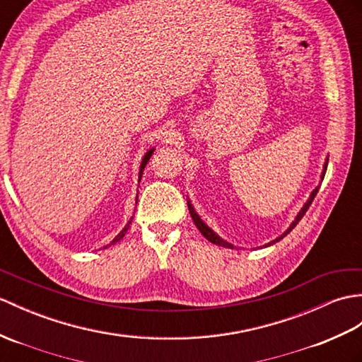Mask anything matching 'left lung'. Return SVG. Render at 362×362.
<instances>
[{
	"instance_id": "obj_1",
	"label": "left lung",
	"mask_w": 362,
	"mask_h": 362,
	"mask_svg": "<svg viewBox=\"0 0 362 362\" xmlns=\"http://www.w3.org/2000/svg\"><path fill=\"white\" fill-rule=\"evenodd\" d=\"M327 162H329V158H325V163H324V168H322V173H321V180H324V175H325V171H327ZM319 187H321V183L317 185V187L312 191V194H310V197H308V200L305 202L304 204V206L300 208V211L298 213V216L295 217V221H293L291 223H290V226L287 230H285L279 238H276L274 240H272V242H268V243H265L264 245V248H267V247H270V245H273V243H276V242H279L281 239H284L285 236H287V234L295 228V226L299 223V221L302 219V217H304V214L307 213V209L310 208V205H312V202H313V199H315V196L317 194V191H319ZM188 208H189V214H191V217H192V221H194V223H196V226L199 228V231L204 234V238H206L209 242L211 243H216V245H219V247H223V248H236L233 245V243H230V242H226V240H223L219 234H216L211 228H209V226L200 219V216L196 213V209H194V206L191 205V200H188ZM262 248V247H260Z\"/></svg>"
}]
</instances>
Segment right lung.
<instances>
[{
    "label": "right lung",
    "mask_w": 362,
    "mask_h": 362,
    "mask_svg": "<svg viewBox=\"0 0 362 362\" xmlns=\"http://www.w3.org/2000/svg\"><path fill=\"white\" fill-rule=\"evenodd\" d=\"M154 151H156V148H151V149H148V151H146L145 156H143V158H141V163H140V170H139V182H140V179H141L143 170H145V166H146V163L149 162V158H151V156H153ZM136 204H137V202H136ZM131 222H132V217H131V219L128 221V223L124 225V228H123V230H122L119 234H117V236L112 239V242H111V243H107V245H106V247H103V248H109L111 245H115V243L119 242V240H122V239H123V236L126 234V231L129 230V225H131Z\"/></svg>",
    "instance_id": "obj_1"
}]
</instances>
